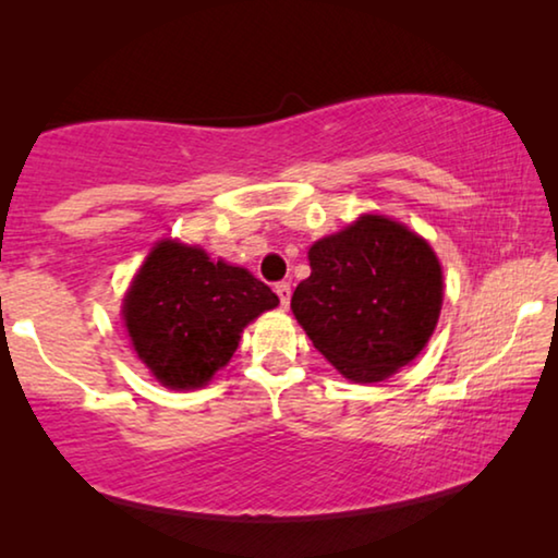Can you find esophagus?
I'll return each instance as SVG.
<instances>
[{
	"instance_id": "obj_1",
	"label": "esophagus",
	"mask_w": 558,
	"mask_h": 558,
	"mask_svg": "<svg viewBox=\"0 0 558 558\" xmlns=\"http://www.w3.org/2000/svg\"><path fill=\"white\" fill-rule=\"evenodd\" d=\"M277 294H279L281 310H287L289 300H292V284H289V281H281V284H277Z\"/></svg>"
}]
</instances>
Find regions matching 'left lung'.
<instances>
[{
    "label": "left lung",
    "mask_w": 558,
    "mask_h": 558,
    "mask_svg": "<svg viewBox=\"0 0 558 558\" xmlns=\"http://www.w3.org/2000/svg\"><path fill=\"white\" fill-rule=\"evenodd\" d=\"M310 269L292 312L348 380H386L429 342L445 292L441 266L403 223L361 216L310 248Z\"/></svg>",
    "instance_id": "8db88e82"
}]
</instances>
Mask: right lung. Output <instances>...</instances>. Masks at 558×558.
I'll return each instance as SVG.
<instances>
[{
	"instance_id": "add662e5",
	"label": "right lung",
	"mask_w": 558,
	"mask_h": 558,
	"mask_svg": "<svg viewBox=\"0 0 558 558\" xmlns=\"http://www.w3.org/2000/svg\"><path fill=\"white\" fill-rule=\"evenodd\" d=\"M279 296L254 274L197 246L159 241L124 296V325L159 384L201 388L231 361L241 332Z\"/></svg>"
}]
</instances>
